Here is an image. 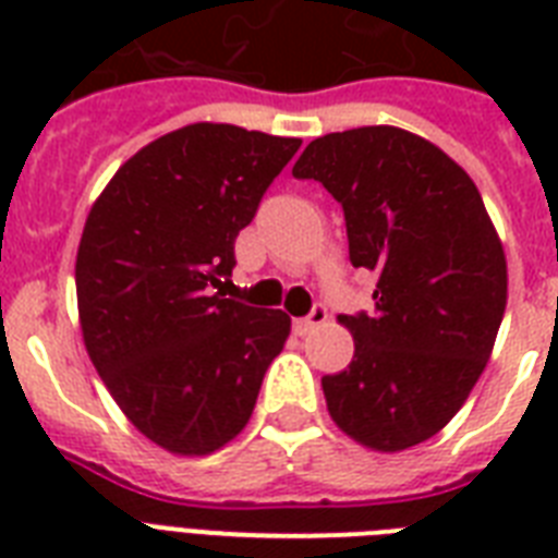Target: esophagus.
Here are the masks:
<instances>
[{
	"label": "esophagus",
	"mask_w": 558,
	"mask_h": 558,
	"mask_svg": "<svg viewBox=\"0 0 558 558\" xmlns=\"http://www.w3.org/2000/svg\"><path fill=\"white\" fill-rule=\"evenodd\" d=\"M324 322H327V306L315 304L313 313L306 315V318H295V322H292V327H295L298 336H306V332H313L315 327H322Z\"/></svg>",
	"instance_id": "obj_1"
}]
</instances>
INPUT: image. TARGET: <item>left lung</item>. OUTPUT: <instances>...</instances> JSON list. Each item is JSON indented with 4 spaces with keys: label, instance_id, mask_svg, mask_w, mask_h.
<instances>
[{
    "label": "left lung",
    "instance_id": "8db88e82",
    "mask_svg": "<svg viewBox=\"0 0 558 558\" xmlns=\"http://www.w3.org/2000/svg\"><path fill=\"white\" fill-rule=\"evenodd\" d=\"M339 202L350 263L376 275L371 315H339L356 353L324 376L327 411L373 451L428 440L481 379L507 310V257L475 182L399 126L310 142L292 168Z\"/></svg>",
    "mask_w": 558,
    "mask_h": 558
}]
</instances>
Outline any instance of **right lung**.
<instances>
[{
  "label": "right lung",
  "mask_w": 558,
  "mask_h": 558,
  "mask_svg": "<svg viewBox=\"0 0 558 558\" xmlns=\"http://www.w3.org/2000/svg\"><path fill=\"white\" fill-rule=\"evenodd\" d=\"M298 147L234 124L182 126L124 161L86 217L74 263L83 344L126 420L173 454L234 440L287 344L283 310L217 289Z\"/></svg>",
  "instance_id": "right-lung-1"
}]
</instances>
